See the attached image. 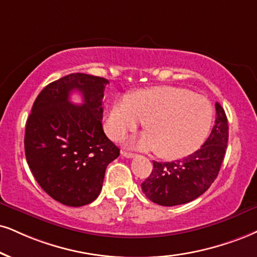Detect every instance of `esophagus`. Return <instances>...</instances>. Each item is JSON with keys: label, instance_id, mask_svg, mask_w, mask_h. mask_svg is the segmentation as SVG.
Wrapping results in <instances>:
<instances>
[{"label": "esophagus", "instance_id": "1", "mask_svg": "<svg viewBox=\"0 0 257 257\" xmlns=\"http://www.w3.org/2000/svg\"><path fill=\"white\" fill-rule=\"evenodd\" d=\"M121 155H122L123 157H126V158H132V157H135V156H136L135 154L128 153V151H121Z\"/></svg>", "mask_w": 257, "mask_h": 257}]
</instances>
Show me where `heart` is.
Instances as JSON below:
<instances>
[{"mask_svg":"<svg viewBox=\"0 0 257 257\" xmlns=\"http://www.w3.org/2000/svg\"><path fill=\"white\" fill-rule=\"evenodd\" d=\"M144 121L147 135L138 147L158 156L176 160L198 150L210 132L213 109L202 95L177 87H155L114 101L107 115V130L119 139Z\"/></svg>","mask_w":257,"mask_h":257,"instance_id":"1","label":"heart"}]
</instances>
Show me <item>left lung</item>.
<instances>
[{
    "label": "left lung",
    "instance_id": "obj_1",
    "mask_svg": "<svg viewBox=\"0 0 257 257\" xmlns=\"http://www.w3.org/2000/svg\"><path fill=\"white\" fill-rule=\"evenodd\" d=\"M229 139V125L223 107L216 102V121L204 145L182 160L156 162L142 191L155 204L176 206L199 198L217 179Z\"/></svg>",
    "mask_w": 257,
    "mask_h": 257
}]
</instances>
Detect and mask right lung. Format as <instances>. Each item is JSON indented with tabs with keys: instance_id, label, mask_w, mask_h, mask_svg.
Returning a JSON list of instances; mask_svg holds the SVG:
<instances>
[{
	"instance_id": "obj_1",
	"label": "right lung",
	"mask_w": 257,
	"mask_h": 257,
	"mask_svg": "<svg viewBox=\"0 0 257 257\" xmlns=\"http://www.w3.org/2000/svg\"><path fill=\"white\" fill-rule=\"evenodd\" d=\"M108 81L70 74L47 84L34 101L25 131V154L37 182L63 205L90 204L102 188L106 168L120 150L102 128V99ZM80 91L84 103L68 100Z\"/></svg>"
}]
</instances>
